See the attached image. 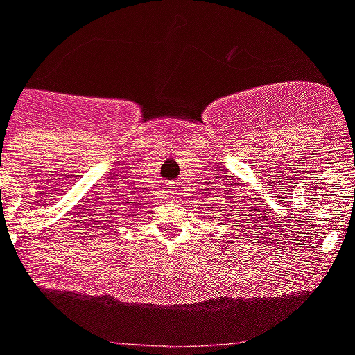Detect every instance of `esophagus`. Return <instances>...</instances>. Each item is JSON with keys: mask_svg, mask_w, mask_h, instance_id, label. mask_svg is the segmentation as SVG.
<instances>
[{"mask_svg": "<svg viewBox=\"0 0 355 355\" xmlns=\"http://www.w3.org/2000/svg\"><path fill=\"white\" fill-rule=\"evenodd\" d=\"M171 198H173V196H171Z\"/></svg>", "mask_w": 355, "mask_h": 355, "instance_id": "obj_1", "label": "esophagus"}]
</instances>
